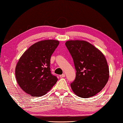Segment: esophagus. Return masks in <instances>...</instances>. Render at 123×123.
<instances>
[{
  "instance_id": "34e87169",
  "label": "esophagus",
  "mask_w": 123,
  "mask_h": 123,
  "mask_svg": "<svg viewBox=\"0 0 123 123\" xmlns=\"http://www.w3.org/2000/svg\"><path fill=\"white\" fill-rule=\"evenodd\" d=\"M65 77V74H62V75H60V78H64V77Z\"/></svg>"
}]
</instances>
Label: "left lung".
Instances as JSON below:
<instances>
[{
    "label": "left lung",
    "mask_w": 123,
    "mask_h": 123,
    "mask_svg": "<svg viewBox=\"0 0 123 123\" xmlns=\"http://www.w3.org/2000/svg\"><path fill=\"white\" fill-rule=\"evenodd\" d=\"M76 69L75 79L70 84L74 93L82 98L93 96L101 91L109 78V68L103 53L85 40L65 43Z\"/></svg>",
    "instance_id": "left-lung-1"
}]
</instances>
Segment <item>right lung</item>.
Instances as JSON below:
<instances>
[{
  "label": "right lung",
  "instance_id": "1",
  "mask_svg": "<svg viewBox=\"0 0 123 123\" xmlns=\"http://www.w3.org/2000/svg\"><path fill=\"white\" fill-rule=\"evenodd\" d=\"M59 44L55 40L37 42L25 51L17 63L15 75L22 90L31 96L45 95L56 83L51 73L50 58Z\"/></svg>",
  "mask_w": 123,
  "mask_h": 123
}]
</instances>
